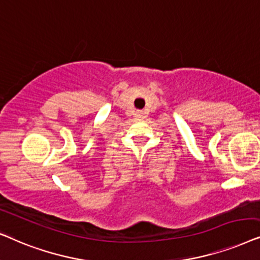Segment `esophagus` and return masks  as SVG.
Returning a JSON list of instances; mask_svg holds the SVG:
<instances>
[{"label": "esophagus", "instance_id": "1", "mask_svg": "<svg viewBox=\"0 0 260 260\" xmlns=\"http://www.w3.org/2000/svg\"><path fill=\"white\" fill-rule=\"evenodd\" d=\"M137 117H144V113L143 112H137Z\"/></svg>", "mask_w": 260, "mask_h": 260}]
</instances>
